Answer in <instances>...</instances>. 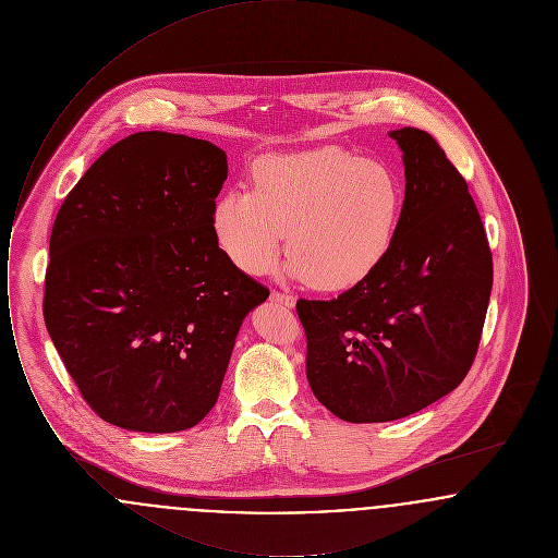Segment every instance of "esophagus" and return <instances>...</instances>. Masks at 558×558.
I'll use <instances>...</instances> for the list:
<instances>
[{
	"instance_id": "34e87169",
	"label": "esophagus",
	"mask_w": 558,
	"mask_h": 558,
	"mask_svg": "<svg viewBox=\"0 0 558 558\" xmlns=\"http://www.w3.org/2000/svg\"><path fill=\"white\" fill-rule=\"evenodd\" d=\"M274 303H280V305H287V307H294V303H296V299L291 296V294H284V292H271V296H269Z\"/></svg>"
}]
</instances>
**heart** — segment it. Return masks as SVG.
<instances>
[{
  "label": "heart",
  "instance_id": "obj_1",
  "mask_svg": "<svg viewBox=\"0 0 558 558\" xmlns=\"http://www.w3.org/2000/svg\"><path fill=\"white\" fill-rule=\"evenodd\" d=\"M403 209L396 169L343 148L257 160L253 190H226L211 207L219 251L257 276L276 264L318 291H345L366 280L391 251Z\"/></svg>",
  "mask_w": 558,
  "mask_h": 558
}]
</instances>
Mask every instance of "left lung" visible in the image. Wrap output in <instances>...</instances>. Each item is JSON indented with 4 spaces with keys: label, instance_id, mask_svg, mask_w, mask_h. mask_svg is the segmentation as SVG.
Returning <instances> with one entry per match:
<instances>
[{
    "label": "left lung",
    "instance_id": "left-lung-1",
    "mask_svg": "<svg viewBox=\"0 0 558 558\" xmlns=\"http://www.w3.org/2000/svg\"><path fill=\"white\" fill-rule=\"evenodd\" d=\"M405 173L385 262L332 301H296L307 380L347 423H387L451 393L471 368L494 282L464 178L430 133L389 132Z\"/></svg>",
    "mask_w": 558,
    "mask_h": 558
}]
</instances>
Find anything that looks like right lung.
<instances>
[{
    "label": "right lung",
    "instance_id": "obj_1",
    "mask_svg": "<svg viewBox=\"0 0 558 558\" xmlns=\"http://www.w3.org/2000/svg\"><path fill=\"white\" fill-rule=\"evenodd\" d=\"M226 178V153L207 140L133 133L85 171L56 215L46 328L110 425H198L219 398L242 322L269 296L213 239Z\"/></svg>",
    "mask_w": 558,
    "mask_h": 558
}]
</instances>
